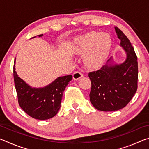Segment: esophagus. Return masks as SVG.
Listing matches in <instances>:
<instances>
[{
  "label": "esophagus",
  "instance_id": "esophagus-1",
  "mask_svg": "<svg viewBox=\"0 0 149 149\" xmlns=\"http://www.w3.org/2000/svg\"><path fill=\"white\" fill-rule=\"evenodd\" d=\"M83 77V74L81 72L77 71L75 72L74 74H73V79L74 80H78L80 78Z\"/></svg>",
  "mask_w": 149,
  "mask_h": 149
}]
</instances>
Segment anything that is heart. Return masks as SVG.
Listing matches in <instances>:
<instances>
[{"label":"heart","mask_w":149,"mask_h":149,"mask_svg":"<svg viewBox=\"0 0 149 149\" xmlns=\"http://www.w3.org/2000/svg\"><path fill=\"white\" fill-rule=\"evenodd\" d=\"M112 39L108 33L92 31L78 37L74 49L84 55V62L90 68H97L103 64L112 47Z\"/></svg>","instance_id":"b5f03b06"}]
</instances>
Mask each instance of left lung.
<instances>
[{
	"label": "left lung",
	"instance_id": "left-lung-1",
	"mask_svg": "<svg viewBox=\"0 0 149 149\" xmlns=\"http://www.w3.org/2000/svg\"><path fill=\"white\" fill-rule=\"evenodd\" d=\"M114 29L125 52V60L117 64L112 56L100 70L89 74L90 101L96 109L104 112L124 108L137 89L138 63L134 49L125 34L117 27Z\"/></svg>",
	"mask_w": 149,
	"mask_h": 149
}]
</instances>
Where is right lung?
Returning a JSON list of instances; mask_svg holds the SVG:
<instances>
[{"mask_svg": "<svg viewBox=\"0 0 149 149\" xmlns=\"http://www.w3.org/2000/svg\"><path fill=\"white\" fill-rule=\"evenodd\" d=\"M42 35L38 36L40 37ZM16 59L14 65V79L20 107L35 119L45 120L54 117L60 109L63 93L72 79V75L57 77L43 87H32L17 74L15 67Z\"/></svg>", "mask_w": 149, "mask_h": 149, "instance_id": "right-lung-1", "label": "right lung"}]
</instances>
